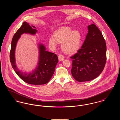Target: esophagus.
<instances>
[{
    "instance_id": "34e87169",
    "label": "esophagus",
    "mask_w": 120,
    "mask_h": 120,
    "mask_svg": "<svg viewBox=\"0 0 120 120\" xmlns=\"http://www.w3.org/2000/svg\"><path fill=\"white\" fill-rule=\"evenodd\" d=\"M58 59L60 61H62L63 60V59H64V57L63 56V55L62 54H59L58 56Z\"/></svg>"
}]
</instances>
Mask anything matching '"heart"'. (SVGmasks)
<instances>
[{"mask_svg":"<svg viewBox=\"0 0 120 120\" xmlns=\"http://www.w3.org/2000/svg\"><path fill=\"white\" fill-rule=\"evenodd\" d=\"M53 37L49 40V45L56 47L58 43H62L63 52L68 54H71L80 48L82 41V35L78 30L72 31L70 27L63 26L56 30L53 34Z\"/></svg>","mask_w":120,"mask_h":120,"instance_id":"1","label":"heart"}]
</instances>
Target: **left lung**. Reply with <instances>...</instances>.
Masks as SVG:
<instances>
[{
    "instance_id": "8db88e82",
    "label": "left lung",
    "mask_w": 120,
    "mask_h": 120,
    "mask_svg": "<svg viewBox=\"0 0 120 120\" xmlns=\"http://www.w3.org/2000/svg\"><path fill=\"white\" fill-rule=\"evenodd\" d=\"M88 29V33L81 49L71 57L72 60L71 73L79 82L97 78L103 71L106 62V44L102 33L94 23Z\"/></svg>"
}]
</instances>
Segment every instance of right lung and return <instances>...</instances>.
<instances>
[{
	"mask_svg": "<svg viewBox=\"0 0 120 120\" xmlns=\"http://www.w3.org/2000/svg\"><path fill=\"white\" fill-rule=\"evenodd\" d=\"M37 31L34 26H31L25 22H23L12 38L10 52V60L12 68L22 80L29 84L40 85L45 84L51 79L58 61L57 55L51 52L46 51L45 47L43 45L40 44L38 65L34 71L29 74L23 73L18 69L16 65L15 57L16 46L21 34L23 33L34 34Z\"/></svg>",
	"mask_w": 120,
	"mask_h": 120,
	"instance_id": "add662e5",
	"label": "right lung"
}]
</instances>
